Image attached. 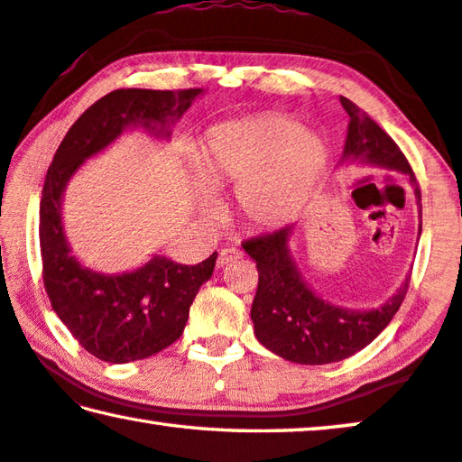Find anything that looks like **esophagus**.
Returning a JSON list of instances; mask_svg holds the SVG:
<instances>
[{
	"instance_id": "1",
	"label": "esophagus",
	"mask_w": 462,
	"mask_h": 462,
	"mask_svg": "<svg viewBox=\"0 0 462 462\" xmlns=\"http://www.w3.org/2000/svg\"><path fill=\"white\" fill-rule=\"evenodd\" d=\"M238 259H243V251H238V248H222L217 254L216 263H217V267H224V265H228V263L238 261Z\"/></svg>"
}]
</instances>
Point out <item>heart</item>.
I'll list each match as a JSON object with an SVG mask.
<instances>
[{"label":"heart","instance_id":"1","mask_svg":"<svg viewBox=\"0 0 462 462\" xmlns=\"http://www.w3.org/2000/svg\"><path fill=\"white\" fill-rule=\"evenodd\" d=\"M325 148L283 116H257L214 127L205 137L199 177L211 191L238 187L240 216L254 226L294 217L323 174ZM201 214L214 211L208 191L197 197Z\"/></svg>","mask_w":462,"mask_h":462}]
</instances>
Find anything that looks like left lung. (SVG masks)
Instances as JSON below:
<instances>
[{"label":"left lung","mask_w":462,"mask_h":462,"mask_svg":"<svg viewBox=\"0 0 462 462\" xmlns=\"http://www.w3.org/2000/svg\"><path fill=\"white\" fill-rule=\"evenodd\" d=\"M339 100L349 115L343 160L407 174L420 203V185L393 137L354 102L346 97ZM290 236L291 226H285L243 243L259 271L257 294L251 309L254 335L269 351L296 364L319 365L346 360L370 346L391 323L405 300L409 280L376 310L339 309L320 300L306 285L290 253Z\"/></svg>","instance_id":"obj_1"}]
</instances>
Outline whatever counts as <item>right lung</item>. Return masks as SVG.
Here are the masks:
<instances>
[{
  "instance_id": "1",
  "label": "right lung",
  "mask_w": 462,
  "mask_h": 462,
  "mask_svg": "<svg viewBox=\"0 0 462 462\" xmlns=\"http://www.w3.org/2000/svg\"><path fill=\"white\" fill-rule=\"evenodd\" d=\"M201 88L115 90L73 123L51 162L41 197V259L51 306L79 346L98 360L127 364L172 346L185 331L189 309L214 273L217 253L199 265H180L160 254L143 267L105 275L82 267L71 254L61 224V199L79 164L111 145L123 131L142 125L171 135Z\"/></svg>"
}]
</instances>
